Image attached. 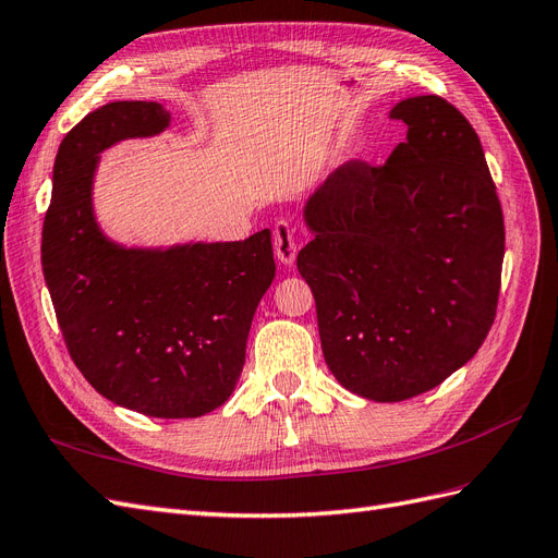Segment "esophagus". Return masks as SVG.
<instances>
[{
    "instance_id": "1",
    "label": "esophagus",
    "mask_w": 558,
    "mask_h": 558,
    "mask_svg": "<svg viewBox=\"0 0 558 558\" xmlns=\"http://www.w3.org/2000/svg\"><path fill=\"white\" fill-rule=\"evenodd\" d=\"M274 245H276V256L284 264V266H292L296 259V240H294V231L290 221L280 219L274 228Z\"/></svg>"
}]
</instances>
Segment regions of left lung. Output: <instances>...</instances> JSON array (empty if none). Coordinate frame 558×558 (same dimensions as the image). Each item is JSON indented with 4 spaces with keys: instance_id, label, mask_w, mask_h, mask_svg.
<instances>
[{
    "instance_id": "8db88e82",
    "label": "left lung",
    "mask_w": 558,
    "mask_h": 558,
    "mask_svg": "<svg viewBox=\"0 0 558 558\" xmlns=\"http://www.w3.org/2000/svg\"><path fill=\"white\" fill-rule=\"evenodd\" d=\"M389 160H351L304 207L296 268L341 387L396 403L438 387L488 337L505 219L474 126L440 96L396 104Z\"/></svg>"
}]
</instances>
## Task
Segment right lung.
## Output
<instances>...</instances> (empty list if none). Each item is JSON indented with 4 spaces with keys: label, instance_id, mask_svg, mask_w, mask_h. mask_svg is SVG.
<instances>
[{
    "label": "right lung",
    "instance_id": "1",
    "mask_svg": "<svg viewBox=\"0 0 558 558\" xmlns=\"http://www.w3.org/2000/svg\"><path fill=\"white\" fill-rule=\"evenodd\" d=\"M169 120L155 101H116L65 134L41 228V270L84 379L141 415L183 420L233 393L276 262L268 228L169 250H126L104 235L92 205L98 153L160 134Z\"/></svg>",
    "mask_w": 558,
    "mask_h": 558
}]
</instances>
